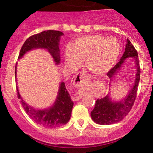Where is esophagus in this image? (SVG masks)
<instances>
[{
    "instance_id": "34e87169",
    "label": "esophagus",
    "mask_w": 153,
    "mask_h": 153,
    "mask_svg": "<svg viewBox=\"0 0 153 153\" xmlns=\"http://www.w3.org/2000/svg\"><path fill=\"white\" fill-rule=\"evenodd\" d=\"M89 77L87 74H85V73H78L77 75H75L74 79H73V82H74V85L76 87L80 88L82 87L83 85H86V83L88 81ZM81 96H73L72 99L73 101H77L78 100L81 99Z\"/></svg>"
}]
</instances>
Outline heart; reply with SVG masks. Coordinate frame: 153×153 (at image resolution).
I'll list each match as a JSON object with an SVG mask.
<instances>
[{
	"instance_id": "heart-1",
	"label": "heart",
	"mask_w": 153,
	"mask_h": 153,
	"mask_svg": "<svg viewBox=\"0 0 153 153\" xmlns=\"http://www.w3.org/2000/svg\"><path fill=\"white\" fill-rule=\"evenodd\" d=\"M120 50V43L115 37L91 34L79 38L71 47H67L65 57L67 65L71 68H77L81 60H84L87 71L101 75L113 68Z\"/></svg>"
}]
</instances>
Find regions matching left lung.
Wrapping results in <instances>:
<instances>
[{"mask_svg": "<svg viewBox=\"0 0 153 153\" xmlns=\"http://www.w3.org/2000/svg\"><path fill=\"white\" fill-rule=\"evenodd\" d=\"M129 57H133L137 67L134 86L125 99L119 102H114L111 101L108 95L103 99H97L94 110L91 113V118L96 124L109 125L120 122L128 114L134 105L140 79V68L137 51L128 39H127L125 52L120 59V61L107 73V75L111 79L112 77L122 68L124 60Z\"/></svg>", "mask_w": 153, "mask_h": 153, "instance_id": "1", "label": "left lung"}]
</instances>
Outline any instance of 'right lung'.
I'll list each match as a JSON object with an SVG mask.
<instances>
[{
    "label": "right lung",
    "instance_id": "right-lung-1",
    "mask_svg": "<svg viewBox=\"0 0 153 153\" xmlns=\"http://www.w3.org/2000/svg\"><path fill=\"white\" fill-rule=\"evenodd\" d=\"M63 33L59 31L47 30L29 36L24 43L19 52V59L24 54L34 49L43 48L50 52L56 64L60 62L59 42ZM15 78L16 79V64ZM17 96L20 99L22 106L29 117L36 124L47 128L59 127L69 122L71 117L73 102L69 93L66 89L65 82H62L59 86L58 96L53 106L44 110L34 109L25 103L21 97L16 88Z\"/></svg>",
    "mask_w": 153,
    "mask_h": 153
}]
</instances>
